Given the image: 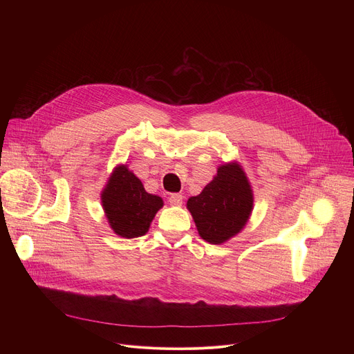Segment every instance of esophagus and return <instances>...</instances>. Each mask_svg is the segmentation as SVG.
I'll use <instances>...</instances> for the list:
<instances>
[{
  "mask_svg": "<svg viewBox=\"0 0 354 354\" xmlns=\"http://www.w3.org/2000/svg\"><path fill=\"white\" fill-rule=\"evenodd\" d=\"M183 203V196L179 193H175L172 196H169V205L175 206V207H180Z\"/></svg>",
  "mask_w": 354,
  "mask_h": 354,
  "instance_id": "1",
  "label": "esophagus"
}]
</instances>
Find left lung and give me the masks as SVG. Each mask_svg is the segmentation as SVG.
Instances as JSON below:
<instances>
[{"label": "left lung", "instance_id": "1", "mask_svg": "<svg viewBox=\"0 0 354 354\" xmlns=\"http://www.w3.org/2000/svg\"><path fill=\"white\" fill-rule=\"evenodd\" d=\"M197 232L209 243L221 245L238 235L254 210V190L236 161L225 162L200 194L186 203Z\"/></svg>", "mask_w": 354, "mask_h": 354}]
</instances>
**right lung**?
<instances>
[{"label":"right lung","mask_w":354,"mask_h":354,"mask_svg":"<svg viewBox=\"0 0 354 354\" xmlns=\"http://www.w3.org/2000/svg\"><path fill=\"white\" fill-rule=\"evenodd\" d=\"M100 203L113 232L127 239L145 235L164 206L162 198L147 193L141 180L124 164L113 168L100 193Z\"/></svg>","instance_id":"1"}]
</instances>
